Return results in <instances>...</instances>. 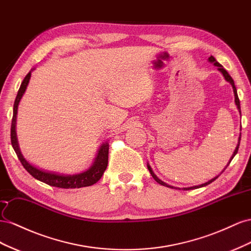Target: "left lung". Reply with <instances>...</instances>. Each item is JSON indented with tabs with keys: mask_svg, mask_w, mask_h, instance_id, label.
<instances>
[{
	"mask_svg": "<svg viewBox=\"0 0 251 251\" xmlns=\"http://www.w3.org/2000/svg\"><path fill=\"white\" fill-rule=\"evenodd\" d=\"M209 60V62H211V63H213L214 65L216 66H218L219 68V70L221 71L222 74H223V75H224V77H225V80L227 81V82H229L231 84V86H232V88H233V92H234V101H235V105H237V107H238V109H239V111H240V113H241V106H240V100H239V97H238V92H237V88H235V86H234V82H233V80H232V77L229 75V74L227 73V71L223 68V66L221 65V64L219 63V62H217V60L213 58V56L211 55L210 58L208 59ZM240 141H241V137H240V139H239V144H238V146H237V148H235V150H234V152H233V154H232V156H231V159H230V161H229V163H228V165L229 164H230V162H231V160L233 159V156L238 153V150H239V146H240ZM227 165V166H228ZM226 166V167H227ZM147 167H148V169H149V171H150V175L152 176V177L154 178V180L159 183V184H161V185H163V186H166V187H170V188H176V189H180V188H176V187H174V186H170V185H168V184H166V183H164L163 181H161L159 177H157L154 174H153V171H152V169H151V167H150L149 165H147ZM218 176H216L214 178H212V180H210V181H208V182H206L205 184H202V185H199V186H193V187H188V188H184V190H189V189H197V188H200V187H203V186H206V185H208V184H210V183H212L213 181H216L217 178H218Z\"/></svg>",
	"mask_w": 251,
	"mask_h": 251,
	"instance_id": "1",
	"label": "left lung"
}]
</instances>
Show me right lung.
Returning a JSON list of instances; mask_svg holds the SVG:
<instances>
[{"instance_id": "obj_1", "label": "right lung", "mask_w": 251, "mask_h": 251, "mask_svg": "<svg viewBox=\"0 0 251 251\" xmlns=\"http://www.w3.org/2000/svg\"><path fill=\"white\" fill-rule=\"evenodd\" d=\"M31 76V71L28 73L27 75L24 77V80L20 86V89L18 91V95L14 101L13 105V116L11 121V129H10V139H11V145L16 151L20 162L22 163L24 168L34 178L37 180L46 183L50 186H54V187L59 188H81V187H87V186H91L96 184L100 178L102 177L104 171L107 168V164H108V150H109V144L105 143L99 149L98 155L96 157V161L87 171H84L82 174L78 175H73V176H63L58 174H51L47 173V171H43L41 169H38L37 167L32 166L31 164L28 163L24 156L20 151L17 134H16V120H17V112H18V105L20 103V100L24 95L26 90V87L28 83H29V78Z\"/></svg>"}]
</instances>
